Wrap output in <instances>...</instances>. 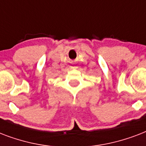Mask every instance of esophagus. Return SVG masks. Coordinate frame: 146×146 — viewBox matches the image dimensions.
<instances>
[{
  "label": "esophagus",
  "instance_id": "34e87169",
  "mask_svg": "<svg viewBox=\"0 0 146 146\" xmlns=\"http://www.w3.org/2000/svg\"><path fill=\"white\" fill-rule=\"evenodd\" d=\"M71 68H73V66H71Z\"/></svg>",
  "mask_w": 146,
  "mask_h": 146
}]
</instances>
